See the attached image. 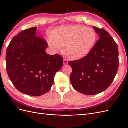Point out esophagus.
<instances>
[{
  "label": "esophagus",
  "mask_w": 128,
  "mask_h": 128,
  "mask_svg": "<svg viewBox=\"0 0 128 128\" xmlns=\"http://www.w3.org/2000/svg\"><path fill=\"white\" fill-rule=\"evenodd\" d=\"M63 61H64V64H68V61L66 59H65V58H64Z\"/></svg>",
  "instance_id": "esophagus-1"
}]
</instances>
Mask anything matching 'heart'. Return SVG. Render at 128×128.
Returning a JSON list of instances; mask_svg holds the SVG:
<instances>
[{
  "instance_id": "heart-1",
  "label": "heart",
  "mask_w": 128,
  "mask_h": 128,
  "mask_svg": "<svg viewBox=\"0 0 128 128\" xmlns=\"http://www.w3.org/2000/svg\"><path fill=\"white\" fill-rule=\"evenodd\" d=\"M96 40L92 29L84 26L61 27L54 30L48 39V45L53 51L63 48L65 54L74 59H78L89 53Z\"/></svg>"
}]
</instances>
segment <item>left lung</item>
<instances>
[{
	"label": "left lung",
	"mask_w": 128,
	"mask_h": 128,
	"mask_svg": "<svg viewBox=\"0 0 128 128\" xmlns=\"http://www.w3.org/2000/svg\"><path fill=\"white\" fill-rule=\"evenodd\" d=\"M99 40L86 56L69 61L72 68L70 80L75 90L86 95L100 94L114 80L118 68V45L104 29L94 26Z\"/></svg>",
	"instance_id": "1"
}]
</instances>
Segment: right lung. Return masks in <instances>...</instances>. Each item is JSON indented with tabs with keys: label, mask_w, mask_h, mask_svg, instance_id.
Returning <instances> with one entry per match:
<instances>
[{
	"label": "right lung",
	"mask_w": 128,
	"mask_h": 128,
	"mask_svg": "<svg viewBox=\"0 0 128 128\" xmlns=\"http://www.w3.org/2000/svg\"><path fill=\"white\" fill-rule=\"evenodd\" d=\"M37 27L23 30L11 40L6 55V69L18 90L32 96H40L51 90L56 72L63 66V58L51 56L48 43L37 33Z\"/></svg>",
	"instance_id": "add662e5"
}]
</instances>
